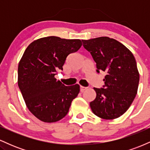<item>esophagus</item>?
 Listing matches in <instances>:
<instances>
[{"label":"esophagus","instance_id":"obj_1","mask_svg":"<svg viewBox=\"0 0 150 150\" xmlns=\"http://www.w3.org/2000/svg\"><path fill=\"white\" fill-rule=\"evenodd\" d=\"M86 89H87V87H83V86H80V92H84V91H85Z\"/></svg>","mask_w":150,"mask_h":150}]
</instances>
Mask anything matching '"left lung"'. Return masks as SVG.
<instances>
[{"label": "left lung", "mask_w": 150, "mask_h": 150, "mask_svg": "<svg viewBox=\"0 0 150 150\" xmlns=\"http://www.w3.org/2000/svg\"><path fill=\"white\" fill-rule=\"evenodd\" d=\"M92 55L97 72L106 74L103 88H95V99L91 101L92 112L106 120L117 118L128 109L137 92L140 74L135 58L128 48L107 37L82 40Z\"/></svg>", "instance_id": "left-lung-1"}]
</instances>
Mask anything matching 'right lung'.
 <instances>
[{"label": "right lung", "mask_w": 150, "mask_h": 150, "mask_svg": "<svg viewBox=\"0 0 150 150\" xmlns=\"http://www.w3.org/2000/svg\"><path fill=\"white\" fill-rule=\"evenodd\" d=\"M80 39L47 37L27 46L18 65V87L30 111L38 119L53 123L68 113L80 85L65 86L55 78L67 56L78 51Z\"/></svg>", "instance_id": "add662e5"}]
</instances>
